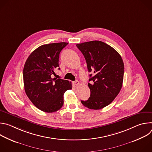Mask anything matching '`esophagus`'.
I'll use <instances>...</instances> for the list:
<instances>
[{
	"label": "esophagus",
	"mask_w": 152,
	"mask_h": 152,
	"mask_svg": "<svg viewBox=\"0 0 152 152\" xmlns=\"http://www.w3.org/2000/svg\"><path fill=\"white\" fill-rule=\"evenodd\" d=\"M73 84L75 85H79L80 84V83H79V82L78 80H76V81L73 82Z\"/></svg>",
	"instance_id": "esophagus-1"
}]
</instances>
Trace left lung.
I'll return each mask as SVG.
<instances>
[{
  "mask_svg": "<svg viewBox=\"0 0 152 152\" xmlns=\"http://www.w3.org/2000/svg\"><path fill=\"white\" fill-rule=\"evenodd\" d=\"M83 55L90 78L88 85L90 97L81 100L85 107L100 110L110 104L120 93L123 81L124 63L120 54L111 46L100 41L76 45Z\"/></svg>",
  "mask_w": 152,
  "mask_h": 152,
  "instance_id": "8db88e82",
  "label": "left lung"
}]
</instances>
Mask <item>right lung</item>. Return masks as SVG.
I'll return each instance as SVG.
<instances>
[{
    "mask_svg": "<svg viewBox=\"0 0 152 152\" xmlns=\"http://www.w3.org/2000/svg\"><path fill=\"white\" fill-rule=\"evenodd\" d=\"M68 45L62 42L44 45L34 50L23 68L25 93L39 110L50 113L60 110L64 104V94L71 90L72 82L52 78L59 68L61 51Z\"/></svg>",
    "mask_w": 152,
    "mask_h": 152,
    "instance_id": "right-lung-1",
    "label": "right lung"
}]
</instances>
